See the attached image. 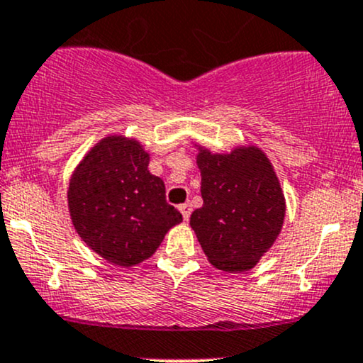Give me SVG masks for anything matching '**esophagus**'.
<instances>
[{
    "label": "esophagus",
    "mask_w": 363,
    "mask_h": 363,
    "mask_svg": "<svg viewBox=\"0 0 363 363\" xmlns=\"http://www.w3.org/2000/svg\"><path fill=\"white\" fill-rule=\"evenodd\" d=\"M179 210H181V213H182V217H184V220H188L191 212H193V208H191L189 203H184V205H181V206H179Z\"/></svg>",
    "instance_id": "34e87169"
}]
</instances>
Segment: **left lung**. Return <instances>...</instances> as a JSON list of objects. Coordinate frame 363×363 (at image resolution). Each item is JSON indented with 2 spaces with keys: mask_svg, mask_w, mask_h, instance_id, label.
I'll return each instance as SVG.
<instances>
[{
  "mask_svg": "<svg viewBox=\"0 0 363 363\" xmlns=\"http://www.w3.org/2000/svg\"><path fill=\"white\" fill-rule=\"evenodd\" d=\"M203 206L189 224L213 267L245 272L269 252L284 224L286 200L274 167L257 146L212 153L198 146Z\"/></svg>",
  "mask_w": 363,
  "mask_h": 363,
  "instance_id": "1",
  "label": "left lung"
}]
</instances>
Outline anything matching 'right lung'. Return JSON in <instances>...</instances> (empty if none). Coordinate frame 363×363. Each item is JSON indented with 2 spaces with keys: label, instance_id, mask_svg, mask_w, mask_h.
Instances as JSON below:
<instances>
[{
  "label": "right lung",
  "instance_id": "obj_1",
  "mask_svg": "<svg viewBox=\"0 0 363 363\" xmlns=\"http://www.w3.org/2000/svg\"><path fill=\"white\" fill-rule=\"evenodd\" d=\"M150 153L136 139L106 136L75 167L67 200L81 240L121 267L145 262L181 224L165 200V184L148 170Z\"/></svg>",
  "mask_w": 363,
  "mask_h": 363
}]
</instances>
